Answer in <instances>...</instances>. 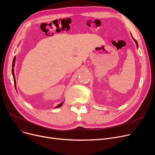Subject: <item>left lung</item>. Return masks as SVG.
Masks as SVG:
<instances>
[{
	"mask_svg": "<svg viewBox=\"0 0 155 155\" xmlns=\"http://www.w3.org/2000/svg\"><path fill=\"white\" fill-rule=\"evenodd\" d=\"M132 38H133V40H134V41H135V42H136V46H137V48H138V44H137V42L136 41V40H135V39H134V38H133V37L132 36Z\"/></svg>",
	"mask_w": 155,
	"mask_h": 155,
	"instance_id": "left-lung-1",
	"label": "left lung"
}]
</instances>
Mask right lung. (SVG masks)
Instances as JSON below:
<instances>
[{
    "label": "right lung",
    "mask_w": 155,
    "mask_h": 155,
    "mask_svg": "<svg viewBox=\"0 0 155 155\" xmlns=\"http://www.w3.org/2000/svg\"><path fill=\"white\" fill-rule=\"evenodd\" d=\"M15 61H16V56H15L14 59H13L12 65V76H13V78H14V83H15V88H16V79H15V73H14V67H15ZM63 103H64V102H63V103H60V104H59L57 106H56V108H57V107H61V106L63 105ZM56 107H54V108H56Z\"/></svg>",
    "instance_id": "obj_1"
}]
</instances>
